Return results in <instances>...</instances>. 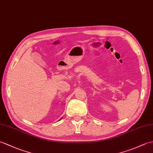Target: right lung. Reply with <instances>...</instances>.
I'll return each mask as SVG.
<instances>
[{"instance_id":"1","label":"right lung","mask_w":153,"mask_h":153,"mask_svg":"<svg viewBox=\"0 0 153 153\" xmlns=\"http://www.w3.org/2000/svg\"><path fill=\"white\" fill-rule=\"evenodd\" d=\"M61 119H62V118H61ZM61 119H60V120H61Z\"/></svg>"}]
</instances>
